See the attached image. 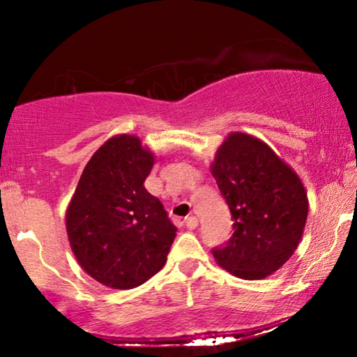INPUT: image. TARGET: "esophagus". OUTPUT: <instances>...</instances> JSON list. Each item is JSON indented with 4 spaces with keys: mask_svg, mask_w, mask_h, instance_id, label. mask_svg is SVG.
<instances>
[{
    "mask_svg": "<svg viewBox=\"0 0 357 357\" xmlns=\"http://www.w3.org/2000/svg\"><path fill=\"white\" fill-rule=\"evenodd\" d=\"M185 226H187L188 229H195L198 226V219L197 216H188L185 218Z\"/></svg>",
    "mask_w": 357,
    "mask_h": 357,
    "instance_id": "1",
    "label": "esophagus"
}]
</instances>
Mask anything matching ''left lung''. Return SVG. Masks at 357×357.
<instances>
[{"mask_svg": "<svg viewBox=\"0 0 357 357\" xmlns=\"http://www.w3.org/2000/svg\"><path fill=\"white\" fill-rule=\"evenodd\" d=\"M211 174L232 216V236L213 248L218 265L242 280H261L299 245L309 202L301 178L270 146L245 133L227 136Z\"/></svg>", "mask_w": 357, "mask_h": 357, "instance_id": "1", "label": "left lung"}]
</instances>
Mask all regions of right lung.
<instances>
[{
  "label": "right lung",
  "mask_w": 357,
  "mask_h": 357,
  "mask_svg": "<svg viewBox=\"0 0 357 357\" xmlns=\"http://www.w3.org/2000/svg\"><path fill=\"white\" fill-rule=\"evenodd\" d=\"M153 165V153L136 136H114L87 162L68 206L77 261L114 289H133L154 276L177 232L162 203L144 188Z\"/></svg>",
  "instance_id": "add662e5"
}]
</instances>
